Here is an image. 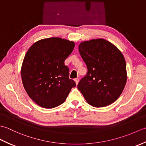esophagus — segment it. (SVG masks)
Segmentation results:
<instances>
[{"label":"esophagus","mask_w":146,"mask_h":146,"mask_svg":"<svg viewBox=\"0 0 146 146\" xmlns=\"http://www.w3.org/2000/svg\"><path fill=\"white\" fill-rule=\"evenodd\" d=\"M74 80H75L76 84L78 85V82H79V78H75Z\"/></svg>","instance_id":"obj_1"}]
</instances>
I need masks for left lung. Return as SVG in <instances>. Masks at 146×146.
Listing matches in <instances>:
<instances>
[{"instance_id": "left-lung-1", "label": "left lung", "mask_w": 146, "mask_h": 146, "mask_svg": "<svg viewBox=\"0 0 146 146\" xmlns=\"http://www.w3.org/2000/svg\"><path fill=\"white\" fill-rule=\"evenodd\" d=\"M78 49L88 69L78 83V90L94 107H106L113 103L122 93L127 81L122 53L104 39L84 41Z\"/></svg>"}]
</instances>
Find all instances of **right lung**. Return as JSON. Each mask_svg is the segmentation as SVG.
Instances as JSON below:
<instances>
[{"instance_id":"add662e5","label":"right lung","mask_w":146,"mask_h":146,"mask_svg":"<svg viewBox=\"0 0 146 146\" xmlns=\"http://www.w3.org/2000/svg\"><path fill=\"white\" fill-rule=\"evenodd\" d=\"M74 47L73 41L50 38L36 42L26 52L21 68L22 81L29 97L39 106H58L76 86L64 65Z\"/></svg>"}]
</instances>
